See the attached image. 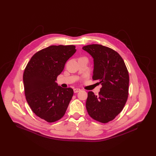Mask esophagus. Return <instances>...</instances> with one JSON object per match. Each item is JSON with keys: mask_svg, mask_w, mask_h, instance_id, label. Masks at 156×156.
<instances>
[{"mask_svg": "<svg viewBox=\"0 0 156 156\" xmlns=\"http://www.w3.org/2000/svg\"><path fill=\"white\" fill-rule=\"evenodd\" d=\"M73 91H74V93H78V92H80L81 91V90L80 89V88H75L73 90Z\"/></svg>", "mask_w": 156, "mask_h": 156, "instance_id": "34e87169", "label": "esophagus"}]
</instances>
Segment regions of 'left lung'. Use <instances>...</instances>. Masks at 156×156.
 I'll list each match as a JSON object with an SVG mask.
<instances>
[{
  "label": "left lung",
  "instance_id": "left-lung-1",
  "mask_svg": "<svg viewBox=\"0 0 156 156\" xmlns=\"http://www.w3.org/2000/svg\"><path fill=\"white\" fill-rule=\"evenodd\" d=\"M83 49L94 58L92 79L99 80L102 85L98 95L88 92L86 108L92 119L107 123L122 111L127 101L128 71L121 55L109 47L92 44Z\"/></svg>",
  "mask_w": 156,
  "mask_h": 156
}]
</instances>
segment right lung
Returning <instances> with one entry per match:
<instances>
[{"label":"right lung","mask_w":156,"mask_h":156,"mask_svg":"<svg viewBox=\"0 0 156 156\" xmlns=\"http://www.w3.org/2000/svg\"><path fill=\"white\" fill-rule=\"evenodd\" d=\"M76 51L75 45H51L31 57L24 69L26 99L32 111L48 122L61 119L73 95L71 88L55 82L66 61Z\"/></svg>","instance_id":"add662e5"}]
</instances>
